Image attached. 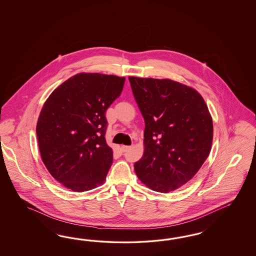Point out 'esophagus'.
<instances>
[{
	"label": "esophagus",
	"instance_id": "1",
	"mask_svg": "<svg viewBox=\"0 0 256 256\" xmlns=\"http://www.w3.org/2000/svg\"><path fill=\"white\" fill-rule=\"evenodd\" d=\"M130 149V146H121V150L123 151V152H126V151H128Z\"/></svg>",
	"mask_w": 256,
	"mask_h": 256
}]
</instances>
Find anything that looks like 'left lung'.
Segmentation results:
<instances>
[{"mask_svg": "<svg viewBox=\"0 0 256 256\" xmlns=\"http://www.w3.org/2000/svg\"><path fill=\"white\" fill-rule=\"evenodd\" d=\"M146 123L144 155L134 164L140 180L167 194L194 178L210 155L213 122L195 89L169 78L128 77Z\"/></svg>", "mask_w": 256, "mask_h": 256, "instance_id": "8db88e82", "label": "left lung"}]
</instances>
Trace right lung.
I'll return each mask as SVG.
<instances>
[{
    "instance_id": "1",
    "label": "right lung",
    "mask_w": 256,
    "mask_h": 256,
    "mask_svg": "<svg viewBox=\"0 0 256 256\" xmlns=\"http://www.w3.org/2000/svg\"><path fill=\"white\" fill-rule=\"evenodd\" d=\"M124 77L80 73L50 94L36 135L42 162L62 186L82 192L104 183L112 163L105 112L122 93Z\"/></svg>"
}]
</instances>
